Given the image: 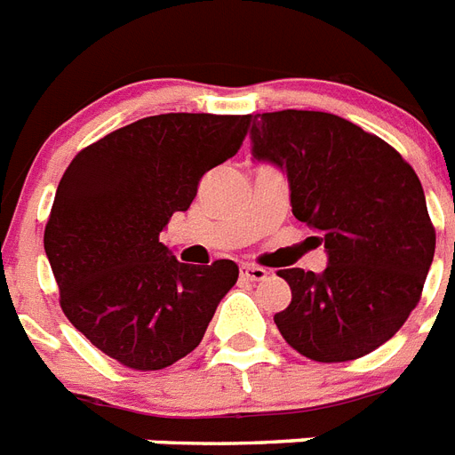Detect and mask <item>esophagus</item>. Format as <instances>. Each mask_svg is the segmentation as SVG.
Listing matches in <instances>:
<instances>
[{
    "label": "esophagus",
    "mask_w": 455,
    "mask_h": 455,
    "mask_svg": "<svg viewBox=\"0 0 455 455\" xmlns=\"http://www.w3.org/2000/svg\"><path fill=\"white\" fill-rule=\"evenodd\" d=\"M242 277L249 279V282H263V279L267 277V270H265V267H260V265L244 263L242 265Z\"/></svg>",
    "instance_id": "esophagus-1"
}]
</instances>
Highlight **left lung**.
Returning a JSON list of instances; mask_svg holds the SVG:
<instances>
[{
    "label": "left lung",
    "instance_id": "8db88e82",
    "mask_svg": "<svg viewBox=\"0 0 455 455\" xmlns=\"http://www.w3.org/2000/svg\"><path fill=\"white\" fill-rule=\"evenodd\" d=\"M251 155L289 178L291 211L319 232L324 272L279 270L291 303L275 315L286 343L315 362H350L387 343L420 300L435 256L423 185L395 148L347 119L263 112Z\"/></svg>",
    "mask_w": 455,
    "mask_h": 455
}]
</instances>
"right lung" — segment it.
<instances>
[{
	"mask_svg": "<svg viewBox=\"0 0 455 455\" xmlns=\"http://www.w3.org/2000/svg\"><path fill=\"white\" fill-rule=\"evenodd\" d=\"M251 115L169 112L84 148L58 183L44 251L60 307L91 345L136 371L190 355L235 286V260L180 263L159 232L206 171L237 155Z\"/></svg>",
	"mask_w": 455,
	"mask_h": 455,
	"instance_id": "obj_1",
	"label": "right lung"
}]
</instances>
